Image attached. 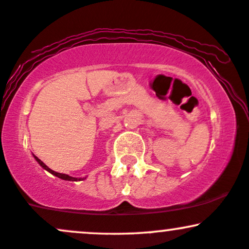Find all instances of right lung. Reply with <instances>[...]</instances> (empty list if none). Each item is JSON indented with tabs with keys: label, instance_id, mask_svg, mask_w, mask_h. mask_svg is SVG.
<instances>
[{
	"label": "right lung",
	"instance_id": "obj_1",
	"mask_svg": "<svg viewBox=\"0 0 249 249\" xmlns=\"http://www.w3.org/2000/svg\"><path fill=\"white\" fill-rule=\"evenodd\" d=\"M33 156H34V154H33ZM34 158H35V159H36V161L38 162L39 165H41V167H43V168H44L45 171H48V172L53 174V176L57 177V178H59V179H63V180H68V181H77V180H78V181H79V180H84V179H85V178H73V177H70V176H68V174L55 172V171H53V170H51V168L48 167L47 165H45L44 162H43V161L41 160V159H38V158H37L36 156H34Z\"/></svg>",
	"mask_w": 249,
	"mask_h": 249
}]
</instances>
